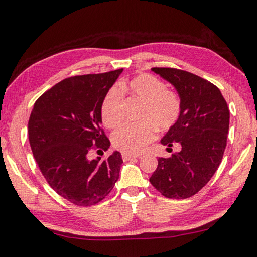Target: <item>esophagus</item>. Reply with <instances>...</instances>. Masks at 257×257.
Returning a JSON list of instances; mask_svg holds the SVG:
<instances>
[{"mask_svg":"<svg viewBox=\"0 0 257 257\" xmlns=\"http://www.w3.org/2000/svg\"><path fill=\"white\" fill-rule=\"evenodd\" d=\"M136 157H138V156H137V155H132V154L122 153V160H123L124 162L130 161V160H133V158H136Z\"/></svg>","mask_w":257,"mask_h":257,"instance_id":"esophagus-1","label":"esophagus"}]
</instances>
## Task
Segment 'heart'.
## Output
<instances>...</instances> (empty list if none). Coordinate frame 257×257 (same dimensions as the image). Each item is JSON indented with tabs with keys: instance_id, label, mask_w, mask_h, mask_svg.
Instances as JSON below:
<instances>
[{
	"instance_id": "heart-1",
	"label": "heart",
	"mask_w": 257,
	"mask_h": 257,
	"mask_svg": "<svg viewBox=\"0 0 257 257\" xmlns=\"http://www.w3.org/2000/svg\"><path fill=\"white\" fill-rule=\"evenodd\" d=\"M128 92L143 103L135 125H122L115 130L111 141L118 151L136 155L144 152L155 139L158 132L170 130L180 119L181 97L176 92L167 90L166 84L151 74H141L128 83L112 86L101 105V118L108 128H115L122 120L123 92Z\"/></svg>"
}]
</instances>
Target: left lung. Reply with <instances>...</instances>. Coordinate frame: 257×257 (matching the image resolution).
I'll return each instance as SVG.
<instances>
[{"label":"left lung","instance_id":"left-lung-1","mask_svg":"<svg viewBox=\"0 0 257 257\" xmlns=\"http://www.w3.org/2000/svg\"><path fill=\"white\" fill-rule=\"evenodd\" d=\"M152 71L173 84L182 111L161 141L169 152L174 144L180 145L181 151L158 158L149 182L165 198L186 199L198 193L220 165L229 130V109L220 90L202 77L171 67Z\"/></svg>","mask_w":257,"mask_h":257}]
</instances>
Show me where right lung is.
<instances>
[{"instance_id":"add662e5","label":"right lung","mask_w":257,"mask_h":257,"mask_svg":"<svg viewBox=\"0 0 257 257\" xmlns=\"http://www.w3.org/2000/svg\"><path fill=\"white\" fill-rule=\"evenodd\" d=\"M122 71L65 78L36 101L30 114L28 134L39 170L50 188L75 206L101 202L119 179V152L104 161H91L90 153L110 146L101 105Z\"/></svg>"}]
</instances>
